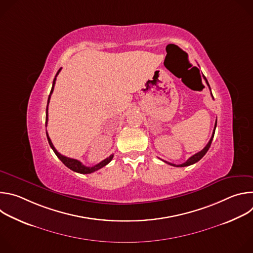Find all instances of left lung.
<instances>
[{
  "mask_svg": "<svg viewBox=\"0 0 253 253\" xmlns=\"http://www.w3.org/2000/svg\"><path fill=\"white\" fill-rule=\"evenodd\" d=\"M204 77V76H203ZM204 79H205V81H206V84L208 85V87H209V89H210V86H209V84H208V82H207V80H206V78L204 77ZM210 91H211V89H210ZM211 96H212V98H213V95H212V93H211ZM216 125H217V120L215 121V126H214V130H213V132H212V136H211V138H210V140H209V142L207 143V145L200 151V152H198V153H196V154H194L193 156H191L186 162H184V163H182V164H179V165H176V164H173V163H170V162H167V161H164L165 163H167V164H169V165H172V166H175V167H185V166H189V165H192V164H194V163H196V162H198L205 154H206V152L208 151V149H209V147H210V145H211V143H212V140H213V137H214V133H215V128H216Z\"/></svg>",
  "mask_w": 253,
  "mask_h": 253,
  "instance_id": "left-lung-1",
  "label": "left lung"
}]
</instances>
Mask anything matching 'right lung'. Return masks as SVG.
<instances>
[{"mask_svg":"<svg viewBox=\"0 0 253 253\" xmlns=\"http://www.w3.org/2000/svg\"><path fill=\"white\" fill-rule=\"evenodd\" d=\"M61 69H62V68L59 69V71L57 72V74H56V76H55V78H54L53 85H52V89H51V92H50V95H49V98H48V105H49L50 98H51V95H52L53 90H54V86H55V83H56V77H57L58 74L60 73ZM48 105H47V108H46V126H47V123H48ZM46 134H47V139H48V142H49V144H50V146H51V148L53 149V151L55 152V154L57 155V157H58L69 169L73 170V171H75V172H78V173H81V174H89V173L95 172V171L101 169L102 167L106 166L108 163H109V162L113 159V156H114V155L111 154L109 157H107L106 159H104V160L101 161L100 163H98V164H96V165H94V166H92V167H87V166L83 165V164H82L79 160H77V159L69 158V157H66V156L60 154V153L56 150V148L54 147L53 143H52V141H51V139H50V137H49L47 131H46Z\"/></svg>","mask_w":253,"mask_h":253,"instance_id":"1","label":"right lung"}]
</instances>
